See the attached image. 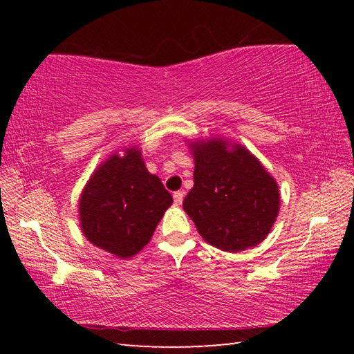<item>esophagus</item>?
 Returning <instances> with one entry per match:
<instances>
[{
	"mask_svg": "<svg viewBox=\"0 0 354 354\" xmlns=\"http://www.w3.org/2000/svg\"><path fill=\"white\" fill-rule=\"evenodd\" d=\"M173 200H175V205H176V206L181 205L183 200H184V192H183V190L175 192V194H173Z\"/></svg>",
	"mask_w": 354,
	"mask_h": 354,
	"instance_id": "34e87169",
	"label": "esophagus"
}]
</instances>
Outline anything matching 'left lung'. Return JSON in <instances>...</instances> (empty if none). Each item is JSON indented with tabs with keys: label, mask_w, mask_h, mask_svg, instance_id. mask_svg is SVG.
I'll return each instance as SVG.
<instances>
[{
	"label": "left lung",
	"mask_w": 354,
	"mask_h": 354,
	"mask_svg": "<svg viewBox=\"0 0 354 354\" xmlns=\"http://www.w3.org/2000/svg\"><path fill=\"white\" fill-rule=\"evenodd\" d=\"M194 187L183 207L207 243L239 253L259 245L279 212V190L259 159L225 139L190 142Z\"/></svg>",
	"instance_id": "left-lung-1"
}]
</instances>
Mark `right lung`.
Returning a JSON list of instances; mask_svg holds the SVG:
<instances>
[{
    "mask_svg": "<svg viewBox=\"0 0 354 354\" xmlns=\"http://www.w3.org/2000/svg\"><path fill=\"white\" fill-rule=\"evenodd\" d=\"M171 203L170 192L147 170L140 149L131 147L124 156H109L82 189V232L95 247L127 259L151 241Z\"/></svg>",
    "mask_w": 354,
    "mask_h": 354,
    "instance_id": "right-lung-1",
    "label": "right lung"
}]
</instances>
